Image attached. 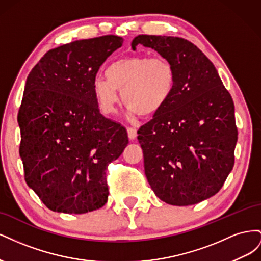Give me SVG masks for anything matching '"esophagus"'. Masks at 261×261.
Segmentation results:
<instances>
[{
  "mask_svg": "<svg viewBox=\"0 0 261 261\" xmlns=\"http://www.w3.org/2000/svg\"><path fill=\"white\" fill-rule=\"evenodd\" d=\"M127 135H128V138L130 140H134L137 137V129L134 128V127H128L127 128Z\"/></svg>",
  "mask_w": 261,
  "mask_h": 261,
  "instance_id": "34e87169",
  "label": "esophagus"
}]
</instances>
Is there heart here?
<instances>
[{"instance_id": "obj_1", "label": "heart", "mask_w": 261, "mask_h": 261, "mask_svg": "<svg viewBox=\"0 0 261 261\" xmlns=\"http://www.w3.org/2000/svg\"><path fill=\"white\" fill-rule=\"evenodd\" d=\"M106 77H96L91 92L101 112L112 113L118 102L141 116L159 113L170 101L176 86V70L163 58L133 55L110 63Z\"/></svg>"}]
</instances>
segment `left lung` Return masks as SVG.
<instances>
[{
  "label": "left lung",
  "instance_id": "1",
  "mask_svg": "<svg viewBox=\"0 0 261 261\" xmlns=\"http://www.w3.org/2000/svg\"><path fill=\"white\" fill-rule=\"evenodd\" d=\"M138 44L156 51L176 70L170 101L137 132L148 183L173 206L206 200L234 165L238 128L231 94L211 61L188 40L140 35L133 50Z\"/></svg>",
  "mask_w": 261,
  "mask_h": 261
}]
</instances>
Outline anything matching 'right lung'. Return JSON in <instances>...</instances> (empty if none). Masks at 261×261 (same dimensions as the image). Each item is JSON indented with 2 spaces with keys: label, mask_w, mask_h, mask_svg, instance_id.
<instances>
[{
  "label": "right lung",
  "mask_w": 261,
  "mask_h": 261,
  "mask_svg": "<svg viewBox=\"0 0 261 261\" xmlns=\"http://www.w3.org/2000/svg\"><path fill=\"white\" fill-rule=\"evenodd\" d=\"M123 39L102 36L46 52L29 73L17 116L25 180L54 212L81 215L108 201L106 170L128 144L91 92L99 67Z\"/></svg>",
  "instance_id": "1"
}]
</instances>
